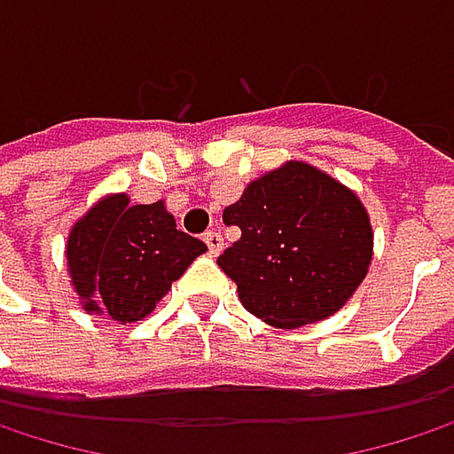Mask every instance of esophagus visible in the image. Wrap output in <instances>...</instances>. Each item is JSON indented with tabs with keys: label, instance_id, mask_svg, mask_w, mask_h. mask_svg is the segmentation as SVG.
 <instances>
[{
	"label": "esophagus",
	"instance_id": "1",
	"mask_svg": "<svg viewBox=\"0 0 454 454\" xmlns=\"http://www.w3.org/2000/svg\"><path fill=\"white\" fill-rule=\"evenodd\" d=\"M205 244H207V249H210L213 257H218L223 252V236L218 231H207L205 233Z\"/></svg>",
	"mask_w": 454,
	"mask_h": 454
}]
</instances>
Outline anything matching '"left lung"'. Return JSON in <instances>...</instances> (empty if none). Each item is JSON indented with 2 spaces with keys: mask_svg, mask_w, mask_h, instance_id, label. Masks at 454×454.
<instances>
[{
  "mask_svg": "<svg viewBox=\"0 0 454 454\" xmlns=\"http://www.w3.org/2000/svg\"><path fill=\"white\" fill-rule=\"evenodd\" d=\"M241 228L218 257L241 305L276 328L331 317L368 276L373 226L360 197L302 160L249 181L223 210Z\"/></svg>",
  "mask_w": 454,
  "mask_h": 454,
  "instance_id": "8db88e82",
  "label": "left lung"
}]
</instances>
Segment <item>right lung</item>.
Masks as SVG:
<instances>
[{"instance_id":"1","label":"right lung","mask_w":454,"mask_h":454,"mask_svg":"<svg viewBox=\"0 0 454 454\" xmlns=\"http://www.w3.org/2000/svg\"><path fill=\"white\" fill-rule=\"evenodd\" d=\"M205 252V241L176 228L165 202L131 205L123 192L91 205L65 244L70 286L81 308L118 323L149 316Z\"/></svg>"}]
</instances>
